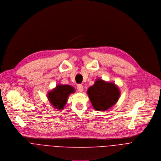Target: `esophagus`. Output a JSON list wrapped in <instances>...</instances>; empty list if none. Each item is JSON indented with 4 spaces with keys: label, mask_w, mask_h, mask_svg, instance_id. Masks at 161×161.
<instances>
[{
    "label": "esophagus",
    "mask_w": 161,
    "mask_h": 161,
    "mask_svg": "<svg viewBox=\"0 0 161 161\" xmlns=\"http://www.w3.org/2000/svg\"><path fill=\"white\" fill-rule=\"evenodd\" d=\"M77 88V89L79 92H82L83 90H84V87H83V86L82 84H78Z\"/></svg>",
    "instance_id": "1"
}]
</instances>
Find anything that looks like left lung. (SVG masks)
Here are the masks:
<instances>
[{
  "label": "left lung",
  "instance_id": "obj_1",
  "mask_svg": "<svg viewBox=\"0 0 161 161\" xmlns=\"http://www.w3.org/2000/svg\"><path fill=\"white\" fill-rule=\"evenodd\" d=\"M87 94L93 108L97 111L104 112L116 104L120 91L115 83L98 79L88 88Z\"/></svg>",
  "mask_w": 161,
  "mask_h": 161
}]
</instances>
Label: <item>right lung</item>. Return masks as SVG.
<instances>
[{
  "mask_svg": "<svg viewBox=\"0 0 161 161\" xmlns=\"http://www.w3.org/2000/svg\"><path fill=\"white\" fill-rule=\"evenodd\" d=\"M75 92V90L72 86L57 84L54 89L48 92L47 97L53 108L61 111L67 104L69 96Z\"/></svg>",
  "mask_w": 161,
  "mask_h": 161,
  "instance_id": "right-lung-1",
  "label": "right lung"
}]
</instances>
